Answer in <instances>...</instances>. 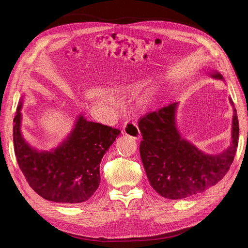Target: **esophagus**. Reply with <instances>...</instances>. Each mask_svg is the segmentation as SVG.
I'll use <instances>...</instances> for the list:
<instances>
[{"mask_svg":"<svg viewBox=\"0 0 248 248\" xmlns=\"http://www.w3.org/2000/svg\"><path fill=\"white\" fill-rule=\"evenodd\" d=\"M123 133L126 134V136H129L136 140L140 139V131L139 129L138 125L133 122H126L124 124Z\"/></svg>","mask_w":248,"mask_h":248,"instance_id":"esophagus-1","label":"esophagus"}]
</instances>
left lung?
<instances>
[{
	"mask_svg": "<svg viewBox=\"0 0 248 248\" xmlns=\"http://www.w3.org/2000/svg\"><path fill=\"white\" fill-rule=\"evenodd\" d=\"M211 77L222 79L218 72L211 73ZM177 108L178 102L171 103L149 112L139 121L142 137L140 153L149 182L157 193L170 200L194 196L218 183L234 160L239 140L234 108L230 147L215 155L202 152L180 136L176 126Z\"/></svg>",
	"mask_w": 248,
	"mask_h": 248,
	"instance_id": "8db88e82",
	"label": "left lung"
}]
</instances>
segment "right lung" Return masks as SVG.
<instances>
[{
  "label": "right lung",
  "mask_w": 248,
  "mask_h": 248,
  "mask_svg": "<svg viewBox=\"0 0 248 248\" xmlns=\"http://www.w3.org/2000/svg\"><path fill=\"white\" fill-rule=\"evenodd\" d=\"M21 107L22 100L13 120V144L29 185L47 201L66 204L88 201L99 186L102 157L121 131L79 115L61 145L51 151H38L22 138Z\"/></svg>",
  "instance_id": "right-lung-1"
}]
</instances>
